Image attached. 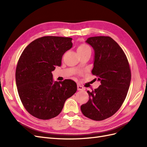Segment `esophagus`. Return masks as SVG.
Instances as JSON below:
<instances>
[{
    "instance_id": "obj_1",
    "label": "esophagus",
    "mask_w": 147,
    "mask_h": 147,
    "mask_svg": "<svg viewBox=\"0 0 147 147\" xmlns=\"http://www.w3.org/2000/svg\"><path fill=\"white\" fill-rule=\"evenodd\" d=\"M77 90L78 91H82L84 90V88L83 86H82L81 85H79V84H78L77 85Z\"/></svg>"
}]
</instances>
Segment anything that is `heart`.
<instances>
[{
	"label": "heart",
	"mask_w": 147,
	"mask_h": 147,
	"mask_svg": "<svg viewBox=\"0 0 147 147\" xmlns=\"http://www.w3.org/2000/svg\"><path fill=\"white\" fill-rule=\"evenodd\" d=\"M87 50H90V48L88 45H85V44H82V45L78 46L77 48V52H83Z\"/></svg>",
	"instance_id": "obj_1"
}]
</instances>
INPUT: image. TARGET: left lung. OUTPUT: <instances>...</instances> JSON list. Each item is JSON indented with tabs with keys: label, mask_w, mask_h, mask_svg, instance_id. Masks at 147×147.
Returning a JSON list of instances; mask_svg holds the SVG:
<instances>
[{
	"label": "left lung",
	"mask_w": 147,
	"mask_h": 147,
	"mask_svg": "<svg viewBox=\"0 0 147 147\" xmlns=\"http://www.w3.org/2000/svg\"><path fill=\"white\" fill-rule=\"evenodd\" d=\"M86 43L94 50L92 74L98 77L101 84L94 91H87L90 99L81 106V110L86 117L101 121L121 107L129 88L131 70L125 53L113 38L92 37Z\"/></svg>",
	"instance_id": "left-lung-1"
}]
</instances>
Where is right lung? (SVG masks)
<instances>
[{
	"label": "right lung",
	"instance_id": "obj_1",
	"mask_svg": "<svg viewBox=\"0 0 147 147\" xmlns=\"http://www.w3.org/2000/svg\"><path fill=\"white\" fill-rule=\"evenodd\" d=\"M70 37L46 36L26 47L16 69V83L20 99L26 110L41 119L56 117L65 100L77 90L71 80L54 82L52 71L61 66L62 57L72 47Z\"/></svg>",
	"mask_w": 147,
	"mask_h": 147
}]
</instances>
